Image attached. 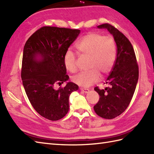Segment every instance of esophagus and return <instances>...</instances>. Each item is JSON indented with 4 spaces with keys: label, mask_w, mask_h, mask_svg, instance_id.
I'll return each instance as SVG.
<instances>
[{
    "label": "esophagus",
    "mask_w": 154,
    "mask_h": 154,
    "mask_svg": "<svg viewBox=\"0 0 154 154\" xmlns=\"http://www.w3.org/2000/svg\"><path fill=\"white\" fill-rule=\"evenodd\" d=\"M80 90L82 91L83 92L85 93H89V89H84V88H80Z\"/></svg>",
    "instance_id": "34e87169"
}]
</instances>
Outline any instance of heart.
Returning <instances> with one entry per match:
<instances>
[{"instance_id":"b5f03b06","label":"heart","mask_w":154,"mask_h":154,"mask_svg":"<svg viewBox=\"0 0 154 154\" xmlns=\"http://www.w3.org/2000/svg\"><path fill=\"white\" fill-rule=\"evenodd\" d=\"M75 47L81 55L89 57L88 68L90 69L73 77L76 84L89 87L98 81L100 75L104 77L112 70L116 54L115 41L112 37L91 32L81 38ZM63 63L69 71L75 73L77 71L76 56L72 51L68 50L65 54Z\"/></svg>"}]
</instances>
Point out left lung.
Segmentation results:
<instances>
[{
  "mask_svg": "<svg viewBox=\"0 0 154 154\" xmlns=\"http://www.w3.org/2000/svg\"><path fill=\"white\" fill-rule=\"evenodd\" d=\"M106 28L116 42V58L106 79L109 87L94 91L99 94V100L94 110L99 116L112 119L124 112L131 101L138 80L139 69L134 50L128 39L117 28L109 24L97 26Z\"/></svg>",
  "mask_w": 154,
  "mask_h": 154,
  "instance_id": "left-lung-1",
  "label": "left lung"
}]
</instances>
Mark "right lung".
<instances>
[{"mask_svg": "<svg viewBox=\"0 0 154 154\" xmlns=\"http://www.w3.org/2000/svg\"><path fill=\"white\" fill-rule=\"evenodd\" d=\"M80 34L79 30L44 26L26 42L23 51L21 77L29 100L36 112L50 120H58L69 111V97L79 89L68 82L64 55Z\"/></svg>", "mask_w": 154, "mask_h": 154, "instance_id": "obj_1", "label": "right lung"}]
</instances>
